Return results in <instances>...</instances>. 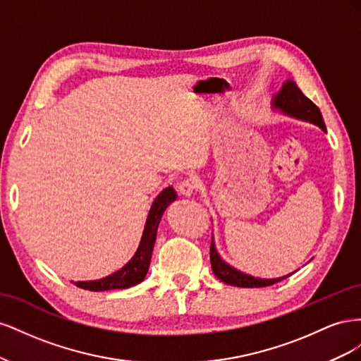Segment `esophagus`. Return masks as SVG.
<instances>
[{"instance_id": "obj_1", "label": "esophagus", "mask_w": 361, "mask_h": 361, "mask_svg": "<svg viewBox=\"0 0 361 361\" xmlns=\"http://www.w3.org/2000/svg\"><path fill=\"white\" fill-rule=\"evenodd\" d=\"M195 190H197V187H195V183L190 179L183 180L179 183L178 187V191L180 195H185V197H191V195L195 192Z\"/></svg>"}]
</instances>
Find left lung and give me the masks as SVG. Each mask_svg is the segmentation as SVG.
Listing matches in <instances>:
<instances>
[{"instance_id": "obj_1", "label": "left lung", "mask_w": 361, "mask_h": 361, "mask_svg": "<svg viewBox=\"0 0 361 361\" xmlns=\"http://www.w3.org/2000/svg\"><path fill=\"white\" fill-rule=\"evenodd\" d=\"M271 108L274 111H279L280 114H285L292 118H298L302 120V122H309L316 126H319L324 133H326V128L324 123L322 114L319 111V108L316 106L309 97H305L302 92L298 89V85L292 80H286L283 82L281 89L277 92V94L272 96L271 99ZM211 265L214 274L216 279H220L226 285L236 286V288H265L276 285V283L288 279L292 276L293 271L288 276L277 277V279H259L253 277L250 274H245V272L236 269L235 267L228 265L227 262L220 256L218 250L214 243V236H212V243H211Z\"/></svg>"}]
</instances>
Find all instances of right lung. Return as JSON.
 <instances>
[{
  "instance_id": "right-lung-1",
  "label": "right lung",
  "mask_w": 361,
  "mask_h": 361,
  "mask_svg": "<svg viewBox=\"0 0 361 361\" xmlns=\"http://www.w3.org/2000/svg\"><path fill=\"white\" fill-rule=\"evenodd\" d=\"M176 199H178V194L173 187L164 188L157 195V199L150 206V211L145 224L143 235H141V239H140L138 248L135 251V255L130 257V260L126 265H123L118 271L113 272V274L106 276L104 279L89 280V281H72L73 285L81 289L101 292V290H113V289H126L143 281L149 271L152 251H154V245L157 241V232H158V226L161 223L162 214L166 212L169 204Z\"/></svg>"
}]
</instances>
